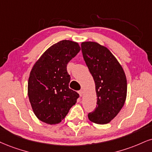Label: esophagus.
<instances>
[{"mask_svg": "<svg viewBox=\"0 0 152 152\" xmlns=\"http://www.w3.org/2000/svg\"><path fill=\"white\" fill-rule=\"evenodd\" d=\"M78 94H79L80 96L82 97V96H83V90H81V91H78Z\"/></svg>", "mask_w": 152, "mask_h": 152, "instance_id": "34e87169", "label": "esophagus"}]
</instances>
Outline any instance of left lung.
Returning a JSON list of instances; mask_svg holds the SVG:
<instances>
[{
    "instance_id": "obj_1",
    "label": "left lung",
    "mask_w": 152,
    "mask_h": 152,
    "mask_svg": "<svg viewBox=\"0 0 152 152\" xmlns=\"http://www.w3.org/2000/svg\"><path fill=\"white\" fill-rule=\"evenodd\" d=\"M81 51L97 95L96 108L88 117L96 124H107L125 104L127 91L125 71L110 51L96 42H82Z\"/></svg>"
}]
</instances>
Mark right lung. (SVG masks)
I'll return each instance as SVG.
<instances>
[{
    "mask_svg": "<svg viewBox=\"0 0 152 152\" xmlns=\"http://www.w3.org/2000/svg\"><path fill=\"white\" fill-rule=\"evenodd\" d=\"M80 50L78 42L62 40L49 47L32 66L27 94L34 115L42 122L59 123L76 104L78 94L69 88L66 66Z\"/></svg>",
    "mask_w": 152,
    "mask_h": 152,
    "instance_id": "1",
    "label": "right lung"
}]
</instances>
